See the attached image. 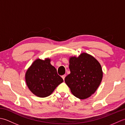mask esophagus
Segmentation results:
<instances>
[{"label":"esophagus","mask_w":125,"mask_h":125,"mask_svg":"<svg viewBox=\"0 0 125 125\" xmlns=\"http://www.w3.org/2000/svg\"><path fill=\"white\" fill-rule=\"evenodd\" d=\"M65 77V75H62V78H63V80H64Z\"/></svg>","instance_id":"obj_1"}]
</instances>
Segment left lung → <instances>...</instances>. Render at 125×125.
<instances>
[{"mask_svg": "<svg viewBox=\"0 0 125 125\" xmlns=\"http://www.w3.org/2000/svg\"><path fill=\"white\" fill-rule=\"evenodd\" d=\"M70 73L65 82L73 95L81 99L90 97L96 91L102 81L103 71L99 62L87 53L69 58Z\"/></svg>", "mask_w": 125, "mask_h": 125, "instance_id": "obj_1", "label": "left lung"}]
</instances>
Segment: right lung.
<instances>
[{"label":"right lung","instance_id":"right-lung-1","mask_svg":"<svg viewBox=\"0 0 125 125\" xmlns=\"http://www.w3.org/2000/svg\"><path fill=\"white\" fill-rule=\"evenodd\" d=\"M25 79L30 91L41 98L49 96L63 82L48 58L34 61L26 71Z\"/></svg>","mask_w":125,"mask_h":125}]
</instances>
